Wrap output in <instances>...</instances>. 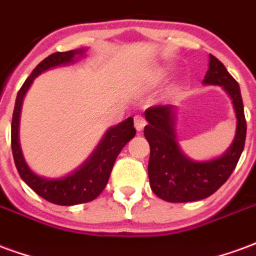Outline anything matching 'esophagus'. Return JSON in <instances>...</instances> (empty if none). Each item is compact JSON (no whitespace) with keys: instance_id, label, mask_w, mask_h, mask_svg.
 <instances>
[{"instance_id":"obj_1","label":"esophagus","mask_w":256,"mask_h":256,"mask_svg":"<svg viewBox=\"0 0 256 256\" xmlns=\"http://www.w3.org/2000/svg\"><path fill=\"white\" fill-rule=\"evenodd\" d=\"M145 124H146V122H145V119L141 115L134 116V128H136L137 132H141L145 128Z\"/></svg>"}]
</instances>
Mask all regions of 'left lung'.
Instances as JSON below:
<instances>
[{"label":"left lung","mask_w":256,"mask_h":256,"mask_svg":"<svg viewBox=\"0 0 256 256\" xmlns=\"http://www.w3.org/2000/svg\"><path fill=\"white\" fill-rule=\"evenodd\" d=\"M204 84H220L230 96L237 118L236 136L224 155L212 160L194 162L182 154L176 134V106H156L145 111V138L150 146L148 177L152 192L170 203L196 202L211 196L228 181L246 144L247 122L240 86L218 58L210 54Z\"/></svg>","instance_id":"1"}]
</instances>
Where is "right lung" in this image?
<instances>
[{"mask_svg": "<svg viewBox=\"0 0 256 256\" xmlns=\"http://www.w3.org/2000/svg\"><path fill=\"white\" fill-rule=\"evenodd\" d=\"M84 49H78V50L53 53L46 58H44L20 88L14 102V116H12L10 144H12L14 164L19 172V176L36 194L58 206H74V204L88 203L94 200L106 188L118 155L120 154L123 146L136 136L133 118H128L122 123L108 128L94 152L89 156V159L78 170H75L67 177L56 178V180L40 177L27 166L19 144L20 111L26 93L34 78L40 74L45 72L49 68L72 63L75 58H84Z\"/></svg>", "mask_w": 256, "mask_h": 256, "instance_id": "add662e5", "label": "right lung"}]
</instances>
